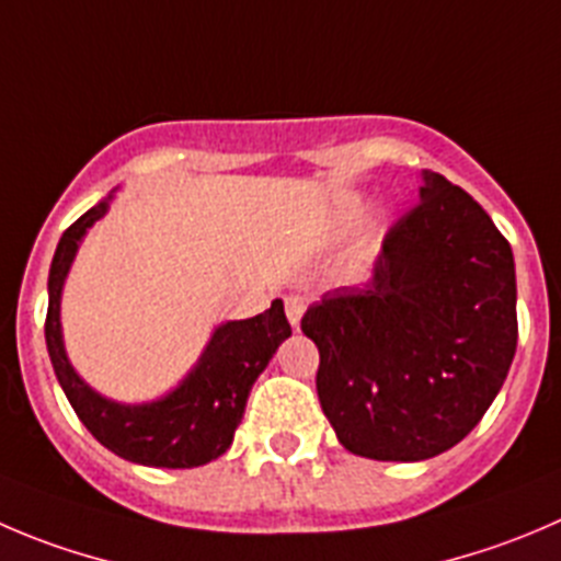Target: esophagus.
I'll return each mask as SVG.
<instances>
[{
	"label": "esophagus",
	"mask_w": 561,
	"mask_h": 561,
	"mask_svg": "<svg viewBox=\"0 0 561 561\" xmlns=\"http://www.w3.org/2000/svg\"><path fill=\"white\" fill-rule=\"evenodd\" d=\"M302 311H306V302H302V297H286V317H289L291 328H300Z\"/></svg>",
	"instance_id": "esophagus-1"
}]
</instances>
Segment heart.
<instances>
[{
  "label": "heart",
  "instance_id": "obj_1",
  "mask_svg": "<svg viewBox=\"0 0 561 561\" xmlns=\"http://www.w3.org/2000/svg\"><path fill=\"white\" fill-rule=\"evenodd\" d=\"M357 209H360V201H357V197H350L346 204H341V220H350V217H355Z\"/></svg>",
  "mask_w": 561,
  "mask_h": 561
}]
</instances>
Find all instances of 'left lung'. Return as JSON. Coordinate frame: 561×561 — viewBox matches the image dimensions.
Listing matches in <instances>:
<instances>
[{
	"mask_svg": "<svg viewBox=\"0 0 561 561\" xmlns=\"http://www.w3.org/2000/svg\"><path fill=\"white\" fill-rule=\"evenodd\" d=\"M386 233L375 275L302 317L319 346L317 391L346 451L419 462L482 421L517 346L512 248L488 211L440 173Z\"/></svg>",
	"mask_w": 561,
	"mask_h": 561,
	"instance_id": "8db88e82",
	"label": "left lung"
}]
</instances>
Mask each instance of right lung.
I'll list each match as a JSON object with an SVG mask.
<instances>
[{
    "instance_id": "1",
    "label": "right lung",
    "mask_w": 561,
    "mask_h": 561,
    "mask_svg": "<svg viewBox=\"0 0 561 561\" xmlns=\"http://www.w3.org/2000/svg\"><path fill=\"white\" fill-rule=\"evenodd\" d=\"M112 192L84 211L60 237L49 270L46 350L57 382L90 435L124 460L151 468H197L226 455L244 415L250 388L291 335L284 302L272 300L264 313L217 324L209 344L184 380L151 402H115L79 377L62 341L60 302L79 244L110 211Z\"/></svg>"
}]
</instances>
